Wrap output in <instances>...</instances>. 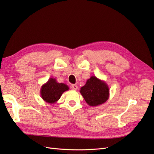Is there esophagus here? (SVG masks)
<instances>
[{"instance_id": "obj_1", "label": "esophagus", "mask_w": 154, "mask_h": 154, "mask_svg": "<svg viewBox=\"0 0 154 154\" xmlns=\"http://www.w3.org/2000/svg\"><path fill=\"white\" fill-rule=\"evenodd\" d=\"M72 88H73L74 90L76 91V90L78 89V86H77V85H76V84H72Z\"/></svg>"}]
</instances>
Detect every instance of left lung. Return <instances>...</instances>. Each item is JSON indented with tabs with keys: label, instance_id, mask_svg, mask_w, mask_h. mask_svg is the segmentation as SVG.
<instances>
[{
	"label": "left lung",
	"instance_id": "8db88e82",
	"mask_svg": "<svg viewBox=\"0 0 154 154\" xmlns=\"http://www.w3.org/2000/svg\"><path fill=\"white\" fill-rule=\"evenodd\" d=\"M80 92L86 103L91 106H96L105 103L109 98V88L106 83L92 76L80 88Z\"/></svg>",
	"mask_w": 154,
	"mask_h": 154
}]
</instances>
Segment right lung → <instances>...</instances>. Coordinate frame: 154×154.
Masks as SVG:
<instances>
[{
  "label": "right lung",
  "mask_w": 154,
  "mask_h": 154,
  "mask_svg": "<svg viewBox=\"0 0 154 154\" xmlns=\"http://www.w3.org/2000/svg\"><path fill=\"white\" fill-rule=\"evenodd\" d=\"M69 89L67 85L58 83L55 78H51L41 87L40 96L44 101L50 104L57 103L62 94Z\"/></svg>",
  "instance_id": "add662e5"
}]
</instances>
